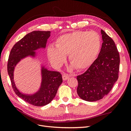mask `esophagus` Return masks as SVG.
<instances>
[{"label": "esophagus", "instance_id": "esophagus-1", "mask_svg": "<svg viewBox=\"0 0 131 131\" xmlns=\"http://www.w3.org/2000/svg\"><path fill=\"white\" fill-rule=\"evenodd\" d=\"M69 78V77L68 76V75H67L66 74H64L63 75V76H62V79H63V80H68V79Z\"/></svg>", "mask_w": 131, "mask_h": 131}]
</instances>
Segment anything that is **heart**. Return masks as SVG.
<instances>
[{"mask_svg": "<svg viewBox=\"0 0 131 131\" xmlns=\"http://www.w3.org/2000/svg\"><path fill=\"white\" fill-rule=\"evenodd\" d=\"M101 46L100 37L95 31H74L59 36L56 46L51 45L47 47V54L51 63L56 67H60L69 55L72 67L81 70L92 64Z\"/></svg>", "mask_w": 131, "mask_h": 131, "instance_id": "heart-1", "label": "heart"}]
</instances>
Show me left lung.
<instances>
[{"label": "left lung", "instance_id": "obj_1", "mask_svg": "<svg viewBox=\"0 0 131 131\" xmlns=\"http://www.w3.org/2000/svg\"><path fill=\"white\" fill-rule=\"evenodd\" d=\"M103 43L98 58L86 72L77 77V93L83 100H100L112 89L118 78L120 56L113 39L101 30Z\"/></svg>", "mask_w": 131, "mask_h": 131}]
</instances>
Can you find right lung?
<instances>
[{"label": "right lung", "instance_id": "1", "mask_svg": "<svg viewBox=\"0 0 131 131\" xmlns=\"http://www.w3.org/2000/svg\"><path fill=\"white\" fill-rule=\"evenodd\" d=\"M50 31H33L27 34L14 45L9 57L7 72L10 78L12 86L15 93L23 101L34 106H44L53 100L61 85L62 77L58 72L51 71L41 64V81L40 88L37 92L27 94L19 91L14 80L15 67L22 59L27 57L35 59L38 54L37 50L46 47L47 39L50 37Z\"/></svg>", "mask_w": 131, "mask_h": 131}]
</instances>
